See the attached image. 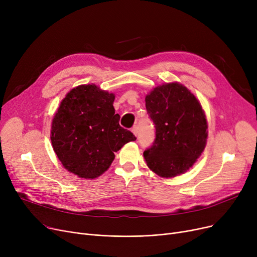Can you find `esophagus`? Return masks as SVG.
I'll return each instance as SVG.
<instances>
[{
    "label": "esophagus",
    "mask_w": 257,
    "mask_h": 257,
    "mask_svg": "<svg viewBox=\"0 0 257 257\" xmlns=\"http://www.w3.org/2000/svg\"><path fill=\"white\" fill-rule=\"evenodd\" d=\"M131 131H132V133L134 134V136H138V133H139V128H138V126H134V127H132V129H131Z\"/></svg>",
    "instance_id": "1"
}]
</instances>
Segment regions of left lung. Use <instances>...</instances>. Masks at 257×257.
Here are the masks:
<instances>
[{
	"label": "left lung",
	"mask_w": 257,
	"mask_h": 257,
	"mask_svg": "<svg viewBox=\"0 0 257 257\" xmlns=\"http://www.w3.org/2000/svg\"><path fill=\"white\" fill-rule=\"evenodd\" d=\"M145 100L156 129L152 147L144 152L147 166L159 177H176L190 170L205 149V112L195 94L178 82L155 87Z\"/></svg>",
	"instance_id": "8db88e82"
}]
</instances>
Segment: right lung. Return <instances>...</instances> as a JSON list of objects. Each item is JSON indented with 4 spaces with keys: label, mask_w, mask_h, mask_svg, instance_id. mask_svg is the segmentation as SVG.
Returning <instances> with one entry per match:
<instances>
[{
    "label": "right lung",
    "mask_w": 257,
    "mask_h": 257,
    "mask_svg": "<svg viewBox=\"0 0 257 257\" xmlns=\"http://www.w3.org/2000/svg\"><path fill=\"white\" fill-rule=\"evenodd\" d=\"M114 93L96 84L74 87L53 117L51 142L64 169L94 179L109 169L114 153L137 138L118 124Z\"/></svg>",
    "instance_id": "obj_1"
}]
</instances>
